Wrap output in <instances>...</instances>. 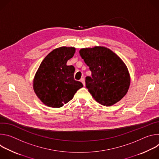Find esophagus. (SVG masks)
Returning <instances> with one entry per match:
<instances>
[{
    "label": "esophagus",
    "instance_id": "1",
    "mask_svg": "<svg viewBox=\"0 0 159 159\" xmlns=\"http://www.w3.org/2000/svg\"><path fill=\"white\" fill-rule=\"evenodd\" d=\"M80 82L82 83V84H83L84 85H85V79H84V78H82V79H80Z\"/></svg>",
    "mask_w": 159,
    "mask_h": 159
}]
</instances>
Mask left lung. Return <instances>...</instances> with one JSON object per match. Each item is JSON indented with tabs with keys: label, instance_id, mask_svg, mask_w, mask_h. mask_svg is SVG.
Here are the masks:
<instances>
[{
	"label": "left lung",
	"instance_id": "left-lung-1",
	"mask_svg": "<svg viewBox=\"0 0 159 159\" xmlns=\"http://www.w3.org/2000/svg\"><path fill=\"white\" fill-rule=\"evenodd\" d=\"M79 53L92 72V77H85V87L94 99L106 106L120 101L130 84L129 74L122 60L102 47L82 48Z\"/></svg>",
	"mask_w": 159,
	"mask_h": 159
}]
</instances>
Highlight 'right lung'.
Segmentation results:
<instances>
[{
	"instance_id": "right-lung-1",
	"label": "right lung",
	"mask_w": 159,
	"mask_h": 159,
	"mask_svg": "<svg viewBox=\"0 0 159 159\" xmlns=\"http://www.w3.org/2000/svg\"><path fill=\"white\" fill-rule=\"evenodd\" d=\"M75 52L74 47H60L51 52L41 63L34 79L33 89L45 105L62 107L83 87L80 82L74 79V66L66 65Z\"/></svg>"
}]
</instances>
